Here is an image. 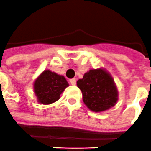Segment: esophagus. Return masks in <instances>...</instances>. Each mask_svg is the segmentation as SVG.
<instances>
[{
    "label": "esophagus",
    "mask_w": 151,
    "mask_h": 151,
    "mask_svg": "<svg viewBox=\"0 0 151 151\" xmlns=\"http://www.w3.org/2000/svg\"><path fill=\"white\" fill-rule=\"evenodd\" d=\"M70 83L72 84V85H76V80L75 78H73V79H70Z\"/></svg>",
    "instance_id": "34e87169"
}]
</instances>
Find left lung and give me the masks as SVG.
I'll return each instance as SVG.
<instances>
[{
  "mask_svg": "<svg viewBox=\"0 0 151 151\" xmlns=\"http://www.w3.org/2000/svg\"><path fill=\"white\" fill-rule=\"evenodd\" d=\"M83 101L90 111L102 112L114 106L119 99V92L110 72L100 67L91 69L77 81Z\"/></svg>",
  "mask_w": 151,
  "mask_h": 151,
  "instance_id": "left-lung-1",
  "label": "left lung"
}]
</instances>
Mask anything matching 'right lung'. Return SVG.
I'll list each match as a JSON object with an SVG mask.
<instances>
[{
    "label": "right lung",
    "instance_id": "obj_1",
    "mask_svg": "<svg viewBox=\"0 0 151 151\" xmlns=\"http://www.w3.org/2000/svg\"><path fill=\"white\" fill-rule=\"evenodd\" d=\"M69 86L63 76L50 70H45L33 83L34 93L37 101L43 105L53 103L60 98V95Z\"/></svg>",
    "mask_w": 151,
    "mask_h": 151
}]
</instances>
